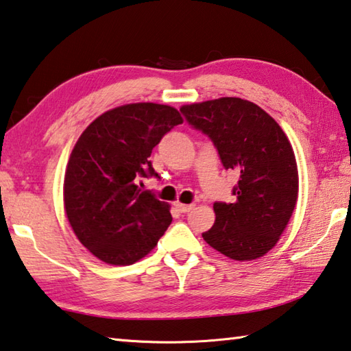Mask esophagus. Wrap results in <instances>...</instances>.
<instances>
[{"label": "esophagus", "instance_id": "1", "mask_svg": "<svg viewBox=\"0 0 351 351\" xmlns=\"http://www.w3.org/2000/svg\"><path fill=\"white\" fill-rule=\"evenodd\" d=\"M175 207H176L178 210H180L181 213H189L191 208L195 207V205H193V204H181V202H176Z\"/></svg>", "mask_w": 351, "mask_h": 351}]
</instances>
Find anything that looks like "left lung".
Wrapping results in <instances>:
<instances>
[{
  "label": "left lung",
  "instance_id": "left-lung-1",
  "mask_svg": "<svg viewBox=\"0 0 351 351\" xmlns=\"http://www.w3.org/2000/svg\"><path fill=\"white\" fill-rule=\"evenodd\" d=\"M181 112L213 141L225 170L239 173L236 202H215L216 221L204 240L239 262L265 256L283 234L298 197L297 161L283 129L256 103L239 97L184 105Z\"/></svg>",
  "mask_w": 351,
  "mask_h": 351
}]
</instances>
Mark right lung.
I'll return each mask as SVG.
<instances>
[{
  "label": "right lung",
  "instance_id": "right-lung-1",
  "mask_svg": "<svg viewBox=\"0 0 351 351\" xmlns=\"http://www.w3.org/2000/svg\"><path fill=\"white\" fill-rule=\"evenodd\" d=\"M181 123L171 106L130 103L101 114L79 136L65 171L64 205L74 234L101 262H138L169 228V204L138 181L160 178L149 156Z\"/></svg>",
  "mask_w": 351,
  "mask_h": 351
}]
</instances>
